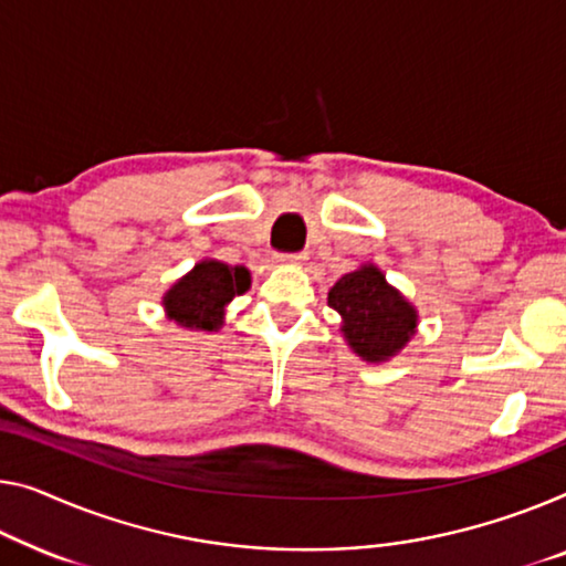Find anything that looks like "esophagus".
Returning <instances> with one entry per match:
<instances>
[{
	"label": "esophagus",
	"mask_w": 566,
	"mask_h": 566,
	"mask_svg": "<svg viewBox=\"0 0 566 566\" xmlns=\"http://www.w3.org/2000/svg\"><path fill=\"white\" fill-rule=\"evenodd\" d=\"M282 266H302L307 261V254H280L276 256Z\"/></svg>",
	"instance_id": "1"
}]
</instances>
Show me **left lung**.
I'll return each instance as SVG.
<instances>
[{
  "instance_id": "obj_1",
  "label": "left lung",
  "mask_w": 566,
  "mask_h": 566,
  "mask_svg": "<svg viewBox=\"0 0 566 566\" xmlns=\"http://www.w3.org/2000/svg\"><path fill=\"white\" fill-rule=\"evenodd\" d=\"M327 305L343 319V340L366 364H386L417 335V307L386 282L376 264L343 274L327 292Z\"/></svg>"
}]
</instances>
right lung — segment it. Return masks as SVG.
Instances as JSON below:
<instances>
[{"label": "right lung", "mask_w": 566, "mask_h": 566, "mask_svg": "<svg viewBox=\"0 0 566 566\" xmlns=\"http://www.w3.org/2000/svg\"><path fill=\"white\" fill-rule=\"evenodd\" d=\"M251 286L247 266H231L218 259H200L163 294L167 319L182 331L218 333L226 323V307Z\"/></svg>", "instance_id": "obj_1"}]
</instances>
